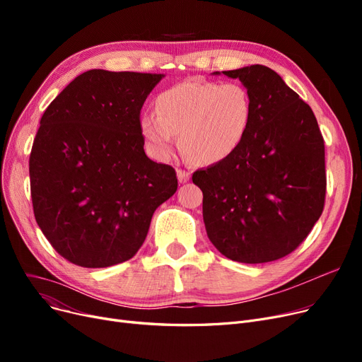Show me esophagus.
I'll return each instance as SVG.
<instances>
[{
	"instance_id": "34e87169",
	"label": "esophagus",
	"mask_w": 362,
	"mask_h": 362,
	"mask_svg": "<svg viewBox=\"0 0 362 362\" xmlns=\"http://www.w3.org/2000/svg\"><path fill=\"white\" fill-rule=\"evenodd\" d=\"M177 179L180 183H186L189 179H191V171L185 168H177Z\"/></svg>"
}]
</instances>
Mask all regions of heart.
Returning a JSON list of instances; mask_svg holds the SVG:
<instances>
[{"label": "heart", "instance_id": "obj_1", "mask_svg": "<svg viewBox=\"0 0 362 362\" xmlns=\"http://www.w3.org/2000/svg\"><path fill=\"white\" fill-rule=\"evenodd\" d=\"M156 110L139 119L149 149L161 158L168 157L179 133L183 154L208 165L239 148L251 124L252 100L240 83L186 81L163 90Z\"/></svg>", "mask_w": 362, "mask_h": 362}]
</instances>
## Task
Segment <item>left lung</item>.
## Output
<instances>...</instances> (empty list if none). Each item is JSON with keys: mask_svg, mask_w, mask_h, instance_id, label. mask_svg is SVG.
Here are the masks:
<instances>
[{"mask_svg": "<svg viewBox=\"0 0 362 362\" xmlns=\"http://www.w3.org/2000/svg\"><path fill=\"white\" fill-rule=\"evenodd\" d=\"M223 74L248 89L252 119L230 157L192 176L206 235L233 261H274L305 240L325 208V139L311 107L274 70L254 64Z\"/></svg>", "mask_w": 362, "mask_h": 362, "instance_id": "8db88e82", "label": "left lung"}]
</instances>
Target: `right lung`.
<instances>
[{"instance_id":"1","label":"right lung","mask_w":362,"mask_h":362,"mask_svg":"<svg viewBox=\"0 0 362 362\" xmlns=\"http://www.w3.org/2000/svg\"><path fill=\"white\" fill-rule=\"evenodd\" d=\"M164 74L93 69L48 105L35 136L30 195L52 248L86 269L124 262L157 208L177 191L176 170L144 151L141 108Z\"/></svg>"}]
</instances>
